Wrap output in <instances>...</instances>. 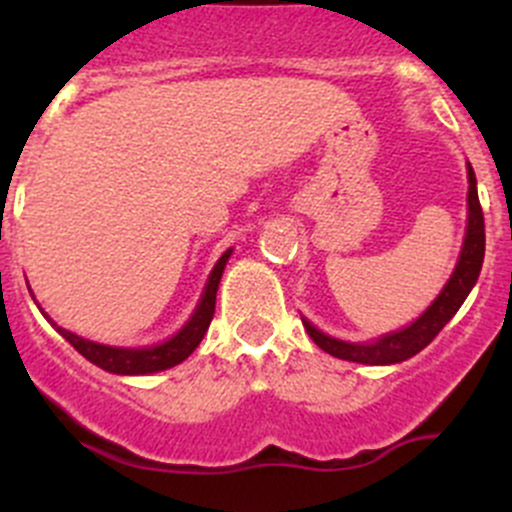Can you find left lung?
<instances>
[{
    "instance_id": "left-lung-1",
    "label": "left lung",
    "mask_w": 512,
    "mask_h": 512,
    "mask_svg": "<svg viewBox=\"0 0 512 512\" xmlns=\"http://www.w3.org/2000/svg\"><path fill=\"white\" fill-rule=\"evenodd\" d=\"M468 182V230H465L463 250H460L458 265H455V272L450 275L448 285H445L443 292L435 297L433 305H430L413 325H408L405 330L390 332V335H382L380 340L375 342L335 340V337L320 332L307 320H302L307 335L312 337V342H315L317 347H322V350L330 352V355L340 357V360L362 362V365H395V362H403L408 360V357L418 355L423 347H428L430 342L435 340V335L453 320V315L460 310L465 297L470 295L473 285L478 282L480 267H483L485 220L483 207H480L478 200V182H475V172L470 165Z\"/></svg>"
}]
</instances>
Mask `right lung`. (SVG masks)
Returning a JSON list of instances; mask_svg holds the SVG:
<instances>
[{
	"mask_svg": "<svg viewBox=\"0 0 512 512\" xmlns=\"http://www.w3.org/2000/svg\"><path fill=\"white\" fill-rule=\"evenodd\" d=\"M230 252L227 250L225 255L217 260V265L212 267L210 272V280H207L205 292H202V300L197 305L195 315L190 317L185 327L177 332L175 337H170L167 342H160V345H152V347H109V345H99V342L92 340H84V337L74 335V332L62 330L57 327L59 335L74 347L82 357H87L89 362H94L97 367L102 370L114 372V375H150V372H160L167 370V367H175L180 365L182 360L195 352V347L200 345L202 337H205L207 327H210L212 315H215V300H217V287H220V277L225 272L227 260H230Z\"/></svg>",
	"mask_w": 512,
	"mask_h": 512,
	"instance_id": "right-lung-1",
	"label": "right lung"
}]
</instances>
